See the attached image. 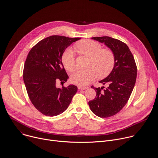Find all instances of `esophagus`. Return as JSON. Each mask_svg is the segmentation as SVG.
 Here are the masks:
<instances>
[{"instance_id":"34e87169","label":"esophagus","mask_w":158,"mask_h":158,"mask_svg":"<svg viewBox=\"0 0 158 158\" xmlns=\"http://www.w3.org/2000/svg\"><path fill=\"white\" fill-rule=\"evenodd\" d=\"M88 88V87H84V86H81V85H79L78 86L79 89H86Z\"/></svg>"}]
</instances>
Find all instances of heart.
<instances>
[{"mask_svg": "<svg viewBox=\"0 0 158 158\" xmlns=\"http://www.w3.org/2000/svg\"><path fill=\"white\" fill-rule=\"evenodd\" d=\"M77 52L89 58L85 70H78L70 76V81L74 84L85 86L94 80L97 75L99 78L108 76L113 70L115 59L112 51L103 49V47L98 42L84 40L76 45ZM62 62L65 69L69 71L76 67L74 51L67 48L62 55Z\"/></svg>", "mask_w": 158, "mask_h": 158, "instance_id": "obj_1", "label": "heart"}]
</instances>
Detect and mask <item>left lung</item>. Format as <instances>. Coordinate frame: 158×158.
<instances>
[{"instance_id": "1", "label": "left lung", "mask_w": 158, "mask_h": 158, "mask_svg": "<svg viewBox=\"0 0 158 158\" xmlns=\"http://www.w3.org/2000/svg\"><path fill=\"white\" fill-rule=\"evenodd\" d=\"M103 43L113 53L115 64L111 73L99 82L108 86L94 88L96 97L89 101L91 110L96 116L107 118L118 113L127 104L135 84L137 65L130 49L125 43L109 36L93 37Z\"/></svg>"}]
</instances>
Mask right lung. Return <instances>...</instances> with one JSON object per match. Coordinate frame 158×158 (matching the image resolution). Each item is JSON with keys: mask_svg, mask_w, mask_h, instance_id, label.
<instances>
[{"mask_svg": "<svg viewBox=\"0 0 158 158\" xmlns=\"http://www.w3.org/2000/svg\"><path fill=\"white\" fill-rule=\"evenodd\" d=\"M80 39L50 36L39 41L27 56L23 70L26 91L34 106L46 116L54 117L65 111L77 91L73 84L59 88L56 83L68 79L62 55L69 46Z\"/></svg>", "mask_w": 158, "mask_h": 158, "instance_id": "right-lung-1", "label": "right lung"}]
</instances>
